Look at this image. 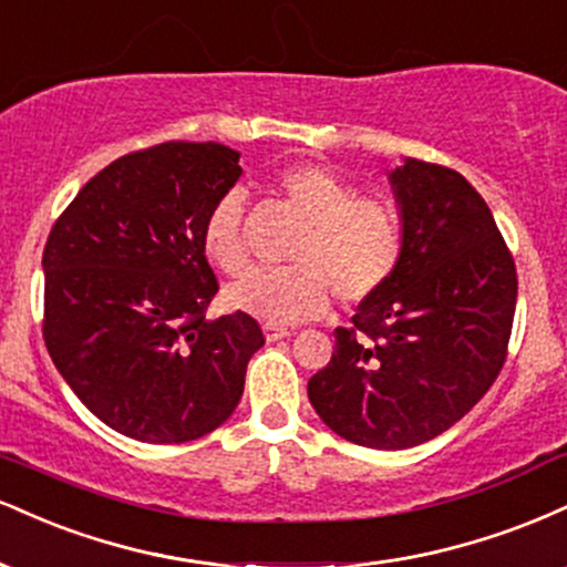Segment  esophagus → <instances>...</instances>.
I'll use <instances>...</instances> for the list:
<instances>
[{
  "mask_svg": "<svg viewBox=\"0 0 567 567\" xmlns=\"http://www.w3.org/2000/svg\"><path fill=\"white\" fill-rule=\"evenodd\" d=\"M286 337H291L289 329H284V326L265 323V339H268V342H278V339H286Z\"/></svg>",
  "mask_w": 567,
  "mask_h": 567,
  "instance_id": "1",
  "label": "esophagus"
}]
</instances>
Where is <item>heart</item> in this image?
Instances as JSON below:
<instances>
[{
  "label": "heart",
  "instance_id": "heart-1",
  "mask_svg": "<svg viewBox=\"0 0 567 567\" xmlns=\"http://www.w3.org/2000/svg\"><path fill=\"white\" fill-rule=\"evenodd\" d=\"M270 193L302 228L289 249V268H257L228 289L233 308L272 326L316 318L331 291L358 305L382 291L405 249L401 209L388 198L358 196V188L323 164H289L270 177ZM204 255L217 270L246 268V204L228 190L206 212Z\"/></svg>",
  "mask_w": 567,
  "mask_h": 567
}]
</instances>
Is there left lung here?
I'll use <instances>...</instances> for the list:
<instances>
[{
    "mask_svg": "<svg viewBox=\"0 0 567 567\" xmlns=\"http://www.w3.org/2000/svg\"><path fill=\"white\" fill-rule=\"evenodd\" d=\"M405 249L382 291L334 331L308 382L344 441L401 451L462 419L507 361L517 270L483 196L449 166L405 158L390 175Z\"/></svg>",
    "mask_w": 567,
    "mask_h": 567,
    "instance_id": "left-lung-1",
    "label": "left lung"
}]
</instances>
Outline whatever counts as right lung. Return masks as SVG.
Here are the masks:
<instances>
[{
	"mask_svg": "<svg viewBox=\"0 0 567 567\" xmlns=\"http://www.w3.org/2000/svg\"><path fill=\"white\" fill-rule=\"evenodd\" d=\"M241 177L219 143L153 145L97 172L52 225L44 344L60 377L111 430L188 443L236 411L265 344L249 312L206 318L219 284L206 212Z\"/></svg>",
	"mask_w": 567,
	"mask_h": 567,
	"instance_id": "add662e5",
	"label": "right lung"
}]
</instances>
